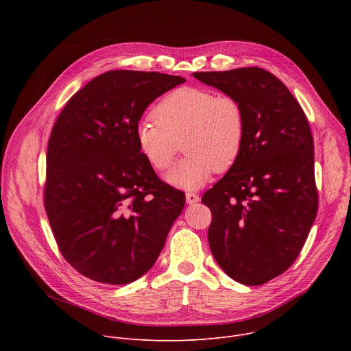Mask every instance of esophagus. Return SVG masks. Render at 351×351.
<instances>
[{
    "mask_svg": "<svg viewBox=\"0 0 351 351\" xmlns=\"http://www.w3.org/2000/svg\"><path fill=\"white\" fill-rule=\"evenodd\" d=\"M186 202H187V204H195V203L199 202V195L195 194V193L187 191L186 193Z\"/></svg>",
    "mask_w": 351,
    "mask_h": 351,
    "instance_id": "obj_1",
    "label": "esophagus"
}]
</instances>
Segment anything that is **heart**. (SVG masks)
Segmentation results:
<instances>
[{
  "mask_svg": "<svg viewBox=\"0 0 351 351\" xmlns=\"http://www.w3.org/2000/svg\"><path fill=\"white\" fill-rule=\"evenodd\" d=\"M153 119L136 126L138 152L156 171L171 167L179 143L187 156L167 175L179 189L194 190L215 172L229 171L240 157L245 136L241 104L232 95L203 87H180L165 95Z\"/></svg>",
  "mask_w": 351,
  "mask_h": 351,
  "instance_id": "1",
  "label": "heart"
}]
</instances>
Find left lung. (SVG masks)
<instances>
[{"mask_svg": "<svg viewBox=\"0 0 351 351\" xmlns=\"http://www.w3.org/2000/svg\"><path fill=\"white\" fill-rule=\"evenodd\" d=\"M193 76L241 104L244 144L236 164L203 195L208 243L233 280L260 286L283 274L308 237L318 210L314 138L289 88L261 68Z\"/></svg>", "mask_w": 351, "mask_h": 351, "instance_id": "1", "label": "left lung"}]
</instances>
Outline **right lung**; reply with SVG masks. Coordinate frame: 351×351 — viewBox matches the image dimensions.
<instances>
[{
	"instance_id": "right-lung-1",
	"label": "right lung",
	"mask_w": 351,
	"mask_h": 351,
	"mask_svg": "<svg viewBox=\"0 0 351 351\" xmlns=\"http://www.w3.org/2000/svg\"><path fill=\"white\" fill-rule=\"evenodd\" d=\"M184 82L160 72L110 71L60 114L47 148L44 204L62 256L83 276L128 285L162 252L186 198L158 179L134 132L145 108Z\"/></svg>"
}]
</instances>
